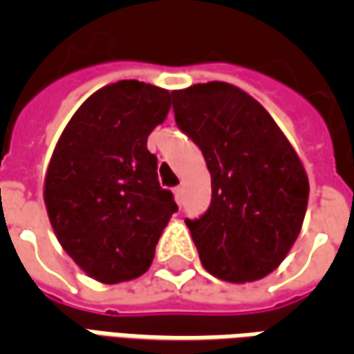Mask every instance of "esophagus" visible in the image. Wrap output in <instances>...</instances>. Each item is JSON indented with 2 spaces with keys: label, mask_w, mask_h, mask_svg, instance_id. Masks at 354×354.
I'll list each match as a JSON object with an SVG mask.
<instances>
[{
  "label": "esophagus",
  "mask_w": 354,
  "mask_h": 354,
  "mask_svg": "<svg viewBox=\"0 0 354 354\" xmlns=\"http://www.w3.org/2000/svg\"><path fill=\"white\" fill-rule=\"evenodd\" d=\"M174 201H176L178 205H182L184 203V189L182 187H174Z\"/></svg>",
  "instance_id": "esophagus-1"
}]
</instances>
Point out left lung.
<instances>
[{"mask_svg": "<svg viewBox=\"0 0 354 354\" xmlns=\"http://www.w3.org/2000/svg\"><path fill=\"white\" fill-rule=\"evenodd\" d=\"M172 106L212 182L207 214L185 220L201 263L222 281H260L281 266L304 225V162L260 102L231 83L172 91Z\"/></svg>", "mask_w": 354, "mask_h": 354, "instance_id": "obj_1", "label": "left lung"}]
</instances>
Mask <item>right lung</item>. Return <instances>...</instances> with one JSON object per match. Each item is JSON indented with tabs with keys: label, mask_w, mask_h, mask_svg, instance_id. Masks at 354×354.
I'll return each instance as SVG.
<instances>
[{
	"label": "right lung",
	"mask_w": 354,
	"mask_h": 354,
	"mask_svg": "<svg viewBox=\"0 0 354 354\" xmlns=\"http://www.w3.org/2000/svg\"><path fill=\"white\" fill-rule=\"evenodd\" d=\"M170 93L136 80L98 88L68 121L50 157L43 199L66 254L94 281H132L151 266L176 212L157 180L147 136Z\"/></svg>",
	"instance_id": "obj_1"
}]
</instances>
